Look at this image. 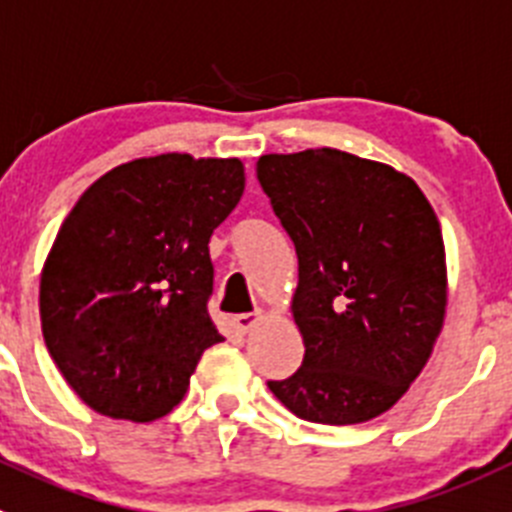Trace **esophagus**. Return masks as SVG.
Returning a JSON list of instances; mask_svg holds the SVG:
<instances>
[{
	"instance_id": "esophagus-1",
	"label": "esophagus",
	"mask_w": 512,
	"mask_h": 512,
	"mask_svg": "<svg viewBox=\"0 0 512 512\" xmlns=\"http://www.w3.org/2000/svg\"><path fill=\"white\" fill-rule=\"evenodd\" d=\"M260 321L262 313H239V316H234V326L239 329V334H250Z\"/></svg>"
}]
</instances>
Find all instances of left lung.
<instances>
[{"label":"left lung","instance_id":"left-lung-1","mask_svg":"<svg viewBox=\"0 0 512 512\" xmlns=\"http://www.w3.org/2000/svg\"><path fill=\"white\" fill-rule=\"evenodd\" d=\"M257 178L298 255L303 365L267 388L298 418L349 426L393 408L446 316L439 219L413 178L319 147L262 155Z\"/></svg>","mask_w":512,"mask_h":512}]
</instances>
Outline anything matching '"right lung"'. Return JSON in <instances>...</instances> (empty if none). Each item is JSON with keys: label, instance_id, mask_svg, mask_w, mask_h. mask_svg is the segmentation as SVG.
<instances>
[{"label": "right lung", "instance_id": "obj_1", "mask_svg": "<svg viewBox=\"0 0 512 512\" xmlns=\"http://www.w3.org/2000/svg\"><path fill=\"white\" fill-rule=\"evenodd\" d=\"M242 193V160L165 153L104 173L66 216L40 275V324L96 413L168 416L204 349L224 339L206 311L209 239Z\"/></svg>", "mask_w": 512, "mask_h": 512}]
</instances>
